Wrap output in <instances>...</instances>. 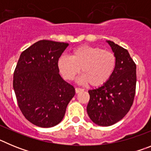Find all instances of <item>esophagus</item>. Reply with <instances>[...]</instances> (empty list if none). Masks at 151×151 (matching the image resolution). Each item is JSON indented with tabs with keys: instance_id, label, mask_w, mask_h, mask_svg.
Listing matches in <instances>:
<instances>
[{
	"instance_id": "1",
	"label": "esophagus",
	"mask_w": 151,
	"mask_h": 151,
	"mask_svg": "<svg viewBox=\"0 0 151 151\" xmlns=\"http://www.w3.org/2000/svg\"><path fill=\"white\" fill-rule=\"evenodd\" d=\"M83 91V89L82 88H76V93H79V92L82 91Z\"/></svg>"
}]
</instances>
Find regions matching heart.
Listing matches in <instances>:
<instances>
[{"instance_id":"b5f03b06","label":"heart","mask_w":151,"mask_h":151,"mask_svg":"<svg viewBox=\"0 0 151 151\" xmlns=\"http://www.w3.org/2000/svg\"><path fill=\"white\" fill-rule=\"evenodd\" d=\"M116 59L113 52L100 47L82 45L74 49L70 57L62 56L58 68L64 78L72 81L80 73V82L92 87H101L110 80L115 70Z\"/></svg>"}]
</instances>
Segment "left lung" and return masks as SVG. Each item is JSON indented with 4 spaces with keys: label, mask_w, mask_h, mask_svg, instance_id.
I'll list each match as a JSON object with an SVG mask.
<instances>
[{
    "label": "left lung",
    "mask_w": 151,
    "mask_h": 151,
    "mask_svg": "<svg viewBox=\"0 0 151 151\" xmlns=\"http://www.w3.org/2000/svg\"><path fill=\"white\" fill-rule=\"evenodd\" d=\"M110 45L116 63L110 80L96 89L89 90L87 112L95 124L110 126L121 120L134 101L136 88V64L129 52L111 41Z\"/></svg>",
    "instance_id": "1"
}]
</instances>
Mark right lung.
Returning <instances> with one entry per match:
<instances>
[{"label": "right lung", "mask_w": 151, "mask_h": 151, "mask_svg": "<svg viewBox=\"0 0 151 151\" xmlns=\"http://www.w3.org/2000/svg\"><path fill=\"white\" fill-rule=\"evenodd\" d=\"M68 43L41 40L22 51L13 73L17 104L27 120L41 128L62 121L75 95L59 74L58 60Z\"/></svg>", "instance_id": "1"}]
</instances>
